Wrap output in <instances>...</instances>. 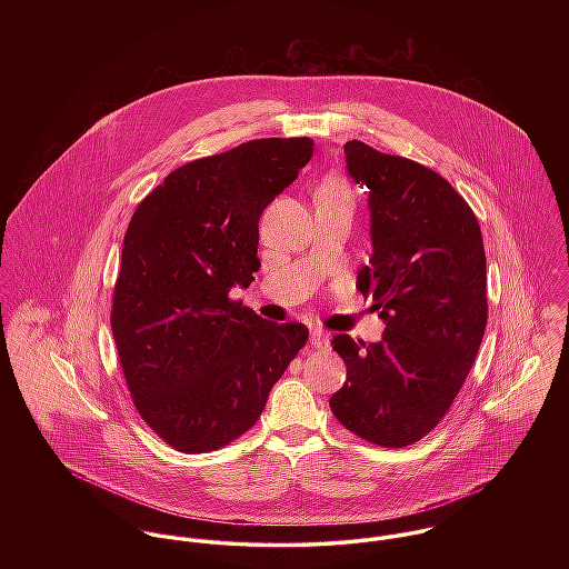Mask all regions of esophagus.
Here are the masks:
<instances>
[{
    "mask_svg": "<svg viewBox=\"0 0 569 569\" xmlns=\"http://www.w3.org/2000/svg\"><path fill=\"white\" fill-rule=\"evenodd\" d=\"M311 346L318 348V350H328V335H326L325 330H313Z\"/></svg>",
    "mask_w": 569,
    "mask_h": 569,
    "instance_id": "obj_1",
    "label": "esophagus"
}]
</instances>
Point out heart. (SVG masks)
Instances as JSON below:
<instances>
[{"label": "heart", "mask_w": 569, "mask_h": 569, "mask_svg": "<svg viewBox=\"0 0 569 569\" xmlns=\"http://www.w3.org/2000/svg\"><path fill=\"white\" fill-rule=\"evenodd\" d=\"M316 203H335V206H346L352 210L355 192L341 174H328L316 190Z\"/></svg>", "instance_id": "heart-1"}]
</instances>
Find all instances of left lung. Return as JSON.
I'll list each match as a JSON object with an SVG mask.
<instances>
[{
	"label": "left lung",
	"instance_id": "1",
	"mask_svg": "<svg viewBox=\"0 0 569 569\" xmlns=\"http://www.w3.org/2000/svg\"><path fill=\"white\" fill-rule=\"evenodd\" d=\"M352 179L370 188V264L357 289L386 322L381 343L337 335L346 383L335 418L366 442L401 449L449 411L488 320L487 253L465 197L436 170L366 142L343 144Z\"/></svg>",
	"mask_w": 569,
	"mask_h": 569
}]
</instances>
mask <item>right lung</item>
Masks as SVG:
<instances>
[{"mask_svg":"<svg viewBox=\"0 0 569 569\" xmlns=\"http://www.w3.org/2000/svg\"><path fill=\"white\" fill-rule=\"evenodd\" d=\"M311 156V138L249 140L174 168L131 217L111 330L133 406L181 453L249 431L309 339L307 326L267 322L230 289L251 284L260 214Z\"/></svg>","mask_w":569,"mask_h":569,"instance_id":"right-lung-1","label":"right lung"}]
</instances>
